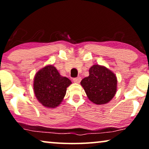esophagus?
<instances>
[{
  "instance_id": "obj_1",
  "label": "esophagus",
  "mask_w": 149,
  "mask_h": 149,
  "mask_svg": "<svg viewBox=\"0 0 149 149\" xmlns=\"http://www.w3.org/2000/svg\"><path fill=\"white\" fill-rule=\"evenodd\" d=\"M81 78L80 77H76V78H74L73 79V81H74V83H80L81 82Z\"/></svg>"
}]
</instances>
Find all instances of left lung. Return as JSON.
Masks as SVG:
<instances>
[{"label": "left lung", "instance_id": "8db88e82", "mask_svg": "<svg viewBox=\"0 0 149 149\" xmlns=\"http://www.w3.org/2000/svg\"><path fill=\"white\" fill-rule=\"evenodd\" d=\"M89 77L81 81V85L92 102L96 104L108 103L117 91L115 74L104 66L93 65L89 68Z\"/></svg>", "mask_w": 149, "mask_h": 149}]
</instances>
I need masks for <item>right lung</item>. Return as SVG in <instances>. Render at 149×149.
Wrapping results in <instances>:
<instances>
[{
	"label": "right lung",
	"instance_id": "add662e5",
	"mask_svg": "<svg viewBox=\"0 0 149 149\" xmlns=\"http://www.w3.org/2000/svg\"><path fill=\"white\" fill-rule=\"evenodd\" d=\"M70 84V80L61 76L54 66L49 65L40 69L34 77V94L44 107L56 108L62 102Z\"/></svg>",
	"mask_w": 149,
	"mask_h": 149
}]
</instances>
